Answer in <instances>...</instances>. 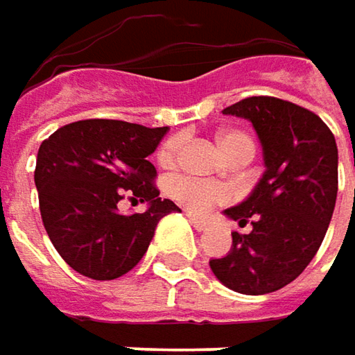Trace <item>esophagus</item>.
Instances as JSON below:
<instances>
[{
	"mask_svg": "<svg viewBox=\"0 0 355 355\" xmlns=\"http://www.w3.org/2000/svg\"><path fill=\"white\" fill-rule=\"evenodd\" d=\"M189 220L193 223V227H195L197 231H207V227H209L207 220L200 219V217H195V215H189Z\"/></svg>",
	"mask_w": 355,
	"mask_h": 355,
	"instance_id": "esophagus-1",
	"label": "esophagus"
}]
</instances>
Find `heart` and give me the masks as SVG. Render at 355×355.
Wrapping results in <instances>:
<instances>
[{"label": "heart", "mask_w": 355, "mask_h": 355, "mask_svg": "<svg viewBox=\"0 0 355 355\" xmlns=\"http://www.w3.org/2000/svg\"><path fill=\"white\" fill-rule=\"evenodd\" d=\"M217 144H219L220 150L233 160H237V158L251 160L253 153H255L253 138L241 132V130L219 132ZM180 148H182V142L178 136L168 138L158 150V162L162 166H175L178 157H180ZM168 195L191 213H205L207 209L220 205V202H227L231 198L229 189L215 184V182H205V180H197V178L191 177L173 178L168 182Z\"/></svg>", "instance_id": "1"}]
</instances>
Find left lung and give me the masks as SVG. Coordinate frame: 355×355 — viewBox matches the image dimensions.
Segmentation results:
<instances>
[{
  "instance_id": "obj_1",
  "label": "left lung",
  "mask_w": 355,
  "mask_h": 355,
  "mask_svg": "<svg viewBox=\"0 0 355 355\" xmlns=\"http://www.w3.org/2000/svg\"><path fill=\"white\" fill-rule=\"evenodd\" d=\"M223 114L251 120L267 171L251 197L225 211L251 231H233L231 251L209 265L229 289L263 295L315 257L338 197V146L320 116L282 98L251 96Z\"/></svg>"
}]
</instances>
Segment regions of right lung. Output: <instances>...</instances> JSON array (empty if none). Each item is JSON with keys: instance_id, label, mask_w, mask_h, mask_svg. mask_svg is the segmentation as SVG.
Returning a JSON list of instances; mask_svg holds the SVG:
<instances>
[{"instance_id": "right-lung-1", "label": "right lung", "mask_w": 355, "mask_h": 355, "mask_svg": "<svg viewBox=\"0 0 355 355\" xmlns=\"http://www.w3.org/2000/svg\"><path fill=\"white\" fill-rule=\"evenodd\" d=\"M166 126L146 128L90 118L58 128L35 160V189L46 233L73 271L96 282L128 273L144 257L158 220L180 211L160 198L148 160ZM148 202L144 214L122 216L117 202Z\"/></svg>"}]
</instances>
